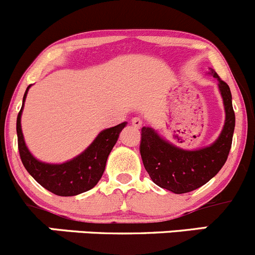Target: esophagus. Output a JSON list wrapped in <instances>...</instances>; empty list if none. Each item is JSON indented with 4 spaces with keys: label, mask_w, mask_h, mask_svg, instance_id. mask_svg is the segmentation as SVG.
<instances>
[{
    "label": "esophagus",
    "mask_w": 255,
    "mask_h": 255,
    "mask_svg": "<svg viewBox=\"0 0 255 255\" xmlns=\"http://www.w3.org/2000/svg\"><path fill=\"white\" fill-rule=\"evenodd\" d=\"M131 124H132L133 128H141V127H142L143 122H142V119H141V118L135 117V118H132V120H131Z\"/></svg>",
    "instance_id": "34e87169"
}]
</instances>
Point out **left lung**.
Returning a JSON list of instances; mask_svg holds the SVG:
<instances>
[{"instance_id":"obj_1","label":"left lung","mask_w":255,"mask_h":255,"mask_svg":"<svg viewBox=\"0 0 255 255\" xmlns=\"http://www.w3.org/2000/svg\"><path fill=\"white\" fill-rule=\"evenodd\" d=\"M210 74L218 80L226 110L224 128L212 145L195 151L182 150L151 128H141L140 153L145 170L156 185L173 193L191 192L207 183L223 167L231 151L236 125L231 89L213 69Z\"/></svg>"}]
</instances>
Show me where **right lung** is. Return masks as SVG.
Here are the masks:
<instances>
[{
    "instance_id": "obj_1",
    "label": "right lung",
    "mask_w": 255,
    "mask_h": 255,
    "mask_svg": "<svg viewBox=\"0 0 255 255\" xmlns=\"http://www.w3.org/2000/svg\"><path fill=\"white\" fill-rule=\"evenodd\" d=\"M28 89L29 87L24 93L23 103ZM22 109L23 105L17 117V138L19 157L29 175L45 190L63 197L79 195L92 190L102 178L108 156L117 143L119 133L122 132L127 123L103 130L93 141L92 145L73 160L60 165H52L36 160L27 148L21 128Z\"/></svg>"
}]
</instances>
